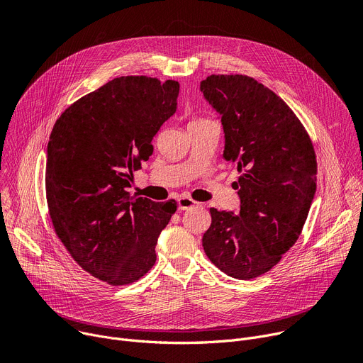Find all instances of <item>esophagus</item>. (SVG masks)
<instances>
[{
	"mask_svg": "<svg viewBox=\"0 0 363 363\" xmlns=\"http://www.w3.org/2000/svg\"><path fill=\"white\" fill-rule=\"evenodd\" d=\"M199 204H200V203H197L196 200H192V199H189V197H181V199L178 200V210L184 211V210L196 207V206H199Z\"/></svg>",
	"mask_w": 363,
	"mask_h": 363,
	"instance_id": "1",
	"label": "esophagus"
}]
</instances>
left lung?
Masks as SVG:
<instances>
[{"mask_svg": "<svg viewBox=\"0 0 363 363\" xmlns=\"http://www.w3.org/2000/svg\"><path fill=\"white\" fill-rule=\"evenodd\" d=\"M200 89L220 113L223 157L240 174L233 188L240 211L210 208L203 236L210 261L233 279L272 270L298 240L317 189L312 141L279 96L242 74H211Z\"/></svg>", "mask_w": 363, "mask_h": 363, "instance_id": "obj_1", "label": "left lung"}]
</instances>
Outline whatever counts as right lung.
<instances>
[{
    "label": "right lung",
    "mask_w": 363,
    "mask_h": 363,
    "mask_svg": "<svg viewBox=\"0 0 363 363\" xmlns=\"http://www.w3.org/2000/svg\"><path fill=\"white\" fill-rule=\"evenodd\" d=\"M179 83L116 77L69 105L52 128L46 203L57 236L80 267L112 286L137 281L156 262L177 201L125 191L153 153V137L177 111Z\"/></svg>",
    "instance_id": "1"
}]
</instances>
